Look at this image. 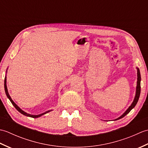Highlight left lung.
Here are the masks:
<instances>
[{"label":"left lung","mask_w":148,"mask_h":148,"mask_svg":"<svg viewBox=\"0 0 148 148\" xmlns=\"http://www.w3.org/2000/svg\"><path fill=\"white\" fill-rule=\"evenodd\" d=\"M137 86H136V95H135L134 97V99L133 100L132 103H131V105L129 106V108H128L125 112L122 115H121L119 117H118V118L115 119L114 120H118V119H121L122 118H123L124 116H126L128 113H129V112L131 111L132 109L135 106H136L137 103L138 102V100H139V97H140V81H141V77H140V71H139V69L137 67Z\"/></svg>","instance_id":"left-lung-1"}]
</instances>
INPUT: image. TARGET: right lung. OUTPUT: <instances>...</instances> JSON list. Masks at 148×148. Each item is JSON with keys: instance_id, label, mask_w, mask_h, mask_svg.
Listing matches in <instances>:
<instances>
[{"instance_id": "add662e5", "label": "right lung", "mask_w": 148, "mask_h": 148, "mask_svg": "<svg viewBox=\"0 0 148 148\" xmlns=\"http://www.w3.org/2000/svg\"><path fill=\"white\" fill-rule=\"evenodd\" d=\"M7 72H8V69H7V70H6V73H7ZM6 82H7V81H6V76H5V79H4V89H5V92L6 95H7L8 98L9 99V100H10L11 102L12 103V104L14 106V108H15L16 109L18 110V111L21 113V114H23V115L26 116H29V117H31V118H37L40 117V116H42V115H44V114H46V113H48V112H49L52 111V110H49V111H46V112H45L42 113V114H37V115L30 114H29V113L25 112V111H23V110H22L17 104H16V103H14V102L13 101V100H12L11 97H10V95H9V93H8V88H7V84H6Z\"/></svg>"}]
</instances>
